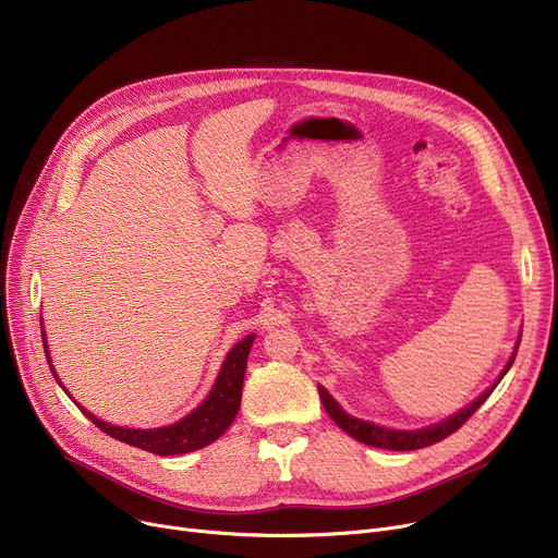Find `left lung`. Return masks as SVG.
<instances>
[{
    "mask_svg": "<svg viewBox=\"0 0 558 558\" xmlns=\"http://www.w3.org/2000/svg\"><path fill=\"white\" fill-rule=\"evenodd\" d=\"M520 337L522 332L518 335L515 339V345H513V353L509 357V362L505 364V368L500 371V375L495 377V383L484 391L480 393L471 404H465L463 409H459V412H454L452 416L438 421L434 425H427V427H418V429H396V427H385V425H377V423H371V421H362L353 414H348L345 409L332 398V393L324 387L318 385V396L320 400H324V407L328 416L348 434L357 438L360 444H366L371 448H383V450H396V452H404V450H418V448H427V446H434L438 441H444L446 436H450L452 432H457L468 418H471L477 409L484 404V400L493 393V389L502 383V377L509 373L513 360H515V353H518V345H520Z\"/></svg>",
    "mask_w": 558,
    "mask_h": 558,
    "instance_id": "left-lung-1",
    "label": "left lung"
}]
</instances>
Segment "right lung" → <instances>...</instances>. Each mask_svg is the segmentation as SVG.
<instances>
[{"instance_id":"obj_1","label":"right lung","mask_w":558,"mask_h":558,"mask_svg":"<svg viewBox=\"0 0 558 558\" xmlns=\"http://www.w3.org/2000/svg\"><path fill=\"white\" fill-rule=\"evenodd\" d=\"M43 320V316H40ZM40 328H45L40 324ZM255 341V335H246L242 341L234 343L228 355L219 368V375L215 379V385L210 389V393L205 396V400L194 407L187 416H183L181 421H175L171 425H162V427H124V425H112L108 421H101L99 416H95L93 412H87L83 404H78L70 391L65 389V385L58 377L53 364H51V355H49V343H47V335L43 330V345H45V355L49 362V368L56 377V383L61 385V389L74 400V404L81 409V412L90 418L101 432H106L108 436L117 438V441L135 446L140 450L154 452L160 457L167 454H187L194 450H201L205 446L215 444L217 438L232 425L234 416L240 412V402H242V387H244V373H246V362H248V353L251 345Z\"/></svg>"}]
</instances>
